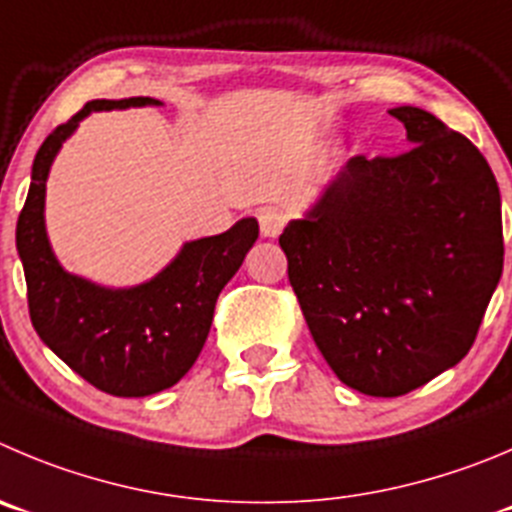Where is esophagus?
I'll return each instance as SVG.
<instances>
[{
	"label": "esophagus",
	"mask_w": 512,
	"mask_h": 512,
	"mask_svg": "<svg viewBox=\"0 0 512 512\" xmlns=\"http://www.w3.org/2000/svg\"><path fill=\"white\" fill-rule=\"evenodd\" d=\"M260 232L262 237H278L280 232H283V224H285V217L278 212V209H262L260 212Z\"/></svg>",
	"instance_id": "34e87169"
}]
</instances>
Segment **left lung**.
I'll return each instance as SVG.
<instances>
[{"mask_svg": "<svg viewBox=\"0 0 512 512\" xmlns=\"http://www.w3.org/2000/svg\"><path fill=\"white\" fill-rule=\"evenodd\" d=\"M389 113L407 154L353 156L280 234L315 346L369 396L409 394L460 364L503 275L485 156L422 108Z\"/></svg>", "mask_w": 512, "mask_h": 512, "instance_id": "obj_1", "label": "left lung"}]
</instances>
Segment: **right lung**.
I'll return each mask as SVG.
<instances>
[{"instance_id":"add662e5","label":"right lung","mask_w":512,"mask_h":512,"mask_svg":"<svg viewBox=\"0 0 512 512\" xmlns=\"http://www.w3.org/2000/svg\"><path fill=\"white\" fill-rule=\"evenodd\" d=\"M164 105L156 98L90 100L57 126L32 164L27 202L17 219V252L37 336L75 374L113 396H151L174 386L202 353L224 285L240 270L260 227L245 217L227 232L181 245L146 283L108 288L68 272L52 252L45 194L62 143L95 111Z\"/></svg>"}]
</instances>
